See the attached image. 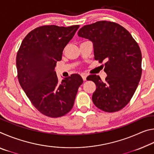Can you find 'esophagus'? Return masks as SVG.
<instances>
[{"instance_id": "1", "label": "esophagus", "mask_w": 154, "mask_h": 154, "mask_svg": "<svg viewBox=\"0 0 154 154\" xmlns=\"http://www.w3.org/2000/svg\"><path fill=\"white\" fill-rule=\"evenodd\" d=\"M82 79H83V81H85V80H86V77H87V76H86V75H85V74H82Z\"/></svg>"}]
</instances>
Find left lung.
Returning <instances> with one entry per match:
<instances>
[{
  "instance_id": "1",
  "label": "left lung",
  "mask_w": 154,
  "mask_h": 154,
  "mask_svg": "<svg viewBox=\"0 0 154 154\" xmlns=\"http://www.w3.org/2000/svg\"><path fill=\"white\" fill-rule=\"evenodd\" d=\"M78 36L92 41L96 60L106 62L105 81L96 75L88 77L96 86L94 104L108 113L121 110L131 100L141 77L139 45L126 28L109 21L85 25L80 28Z\"/></svg>"
}]
</instances>
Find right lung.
<instances>
[{
    "label": "right lung",
    "instance_id": "obj_1",
    "mask_svg": "<svg viewBox=\"0 0 154 154\" xmlns=\"http://www.w3.org/2000/svg\"><path fill=\"white\" fill-rule=\"evenodd\" d=\"M79 25L36 28L23 39L16 56L17 78L33 106L50 118H59L71 110L83 79L72 74L60 83L54 68Z\"/></svg>",
    "mask_w": 154,
    "mask_h": 154
}]
</instances>
